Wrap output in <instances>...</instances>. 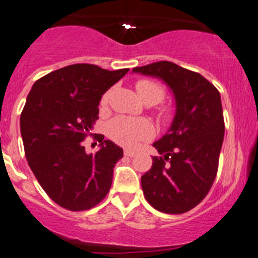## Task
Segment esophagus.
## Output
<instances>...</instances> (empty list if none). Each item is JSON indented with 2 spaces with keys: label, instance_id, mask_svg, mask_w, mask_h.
<instances>
[{
  "label": "esophagus",
  "instance_id": "34e87169",
  "mask_svg": "<svg viewBox=\"0 0 258 258\" xmlns=\"http://www.w3.org/2000/svg\"><path fill=\"white\" fill-rule=\"evenodd\" d=\"M123 155H125V156H127V157H133L136 155V153H135V151H131V150H125V151H123Z\"/></svg>",
  "mask_w": 258,
  "mask_h": 258
}]
</instances>
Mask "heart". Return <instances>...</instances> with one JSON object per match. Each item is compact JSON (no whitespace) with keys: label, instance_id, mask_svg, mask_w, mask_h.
Instances as JSON below:
<instances>
[{"label":"heart","instance_id":"b5f03b06","mask_svg":"<svg viewBox=\"0 0 258 258\" xmlns=\"http://www.w3.org/2000/svg\"><path fill=\"white\" fill-rule=\"evenodd\" d=\"M136 89L143 101L149 104H156L161 102L166 95L164 88L160 83L151 79H141L136 83ZM111 90H108L102 96L101 107H105L109 102ZM163 122H170L174 116V110L170 107H162L159 114ZM108 136L117 144L126 148H136L142 142L153 137L154 130L150 122L142 119H131L126 116H116L109 121L107 126Z\"/></svg>","mask_w":258,"mask_h":258}]
</instances>
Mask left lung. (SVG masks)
Wrapping results in <instances>:
<instances>
[{
	"mask_svg": "<svg viewBox=\"0 0 258 258\" xmlns=\"http://www.w3.org/2000/svg\"><path fill=\"white\" fill-rule=\"evenodd\" d=\"M132 71L162 79L176 104L169 131L153 144L161 156L142 176L144 196L159 212L186 213L204 200L218 173L225 136L220 92L200 73L169 61Z\"/></svg>",
	"mask_w": 258,
	"mask_h": 258,
	"instance_id": "obj_1",
	"label": "left lung"
}]
</instances>
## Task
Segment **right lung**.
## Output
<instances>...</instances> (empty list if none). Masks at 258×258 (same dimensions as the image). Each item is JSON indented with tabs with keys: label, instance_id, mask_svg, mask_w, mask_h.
I'll use <instances>...</instances> for the list:
<instances>
[{
	"label": "right lung",
	"instance_id": "obj_1",
	"mask_svg": "<svg viewBox=\"0 0 258 258\" xmlns=\"http://www.w3.org/2000/svg\"><path fill=\"white\" fill-rule=\"evenodd\" d=\"M128 71L70 64L37 80L27 96L20 115L25 156L45 194L64 209H91L110 190L122 149L98 135L101 149L89 155L83 142L98 119L102 95Z\"/></svg>",
	"mask_w": 258,
	"mask_h": 258
}]
</instances>
